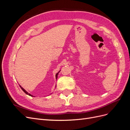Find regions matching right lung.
Segmentation results:
<instances>
[{
  "label": "right lung",
  "instance_id": "obj_1",
  "mask_svg": "<svg viewBox=\"0 0 130 130\" xmlns=\"http://www.w3.org/2000/svg\"><path fill=\"white\" fill-rule=\"evenodd\" d=\"M58 73H59V72L58 73H57L56 74V79H57V75H58ZM20 87L21 88V89L23 90V92H24L25 94H27V95H30V96H33L32 95H31V94H30L29 93H27L26 91V90L24 89V88H23L22 87H21V86H20Z\"/></svg>",
  "mask_w": 130,
  "mask_h": 130
}]
</instances>
